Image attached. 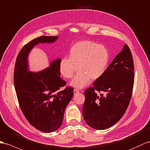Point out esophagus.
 Returning a JSON list of instances; mask_svg holds the SVG:
<instances>
[{
	"mask_svg": "<svg viewBox=\"0 0 150 150\" xmlns=\"http://www.w3.org/2000/svg\"><path fill=\"white\" fill-rule=\"evenodd\" d=\"M79 92H80V91H79V89H74V95H76V93H79Z\"/></svg>",
	"mask_w": 150,
	"mask_h": 150,
	"instance_id": "obj_1",
	"label": "esophagus"
}]
</instances>
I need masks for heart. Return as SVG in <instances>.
Returning a JSON list of instances; mask_svg holds the SVG:
<instances>
[{
	"instance_id": "heart-1",
	"label": "heart",
	"mask_w": 150,
	"mask_h": 150,
	"mask_svg": "<svg viewBox=\"0 0 150 150\" xmlns=\"http://www.w3.org/2000/svg\"><path fill=\"white\" fill-rule=\"evenodd\" d=\"M109 54L105 46L91 41H82L75 43L69 50V58L64 57L60 62V71L64 77L71 79L79 71L71 82V85L83 88L95 81L105 73Z\"/></svg>"
}]
</instances>
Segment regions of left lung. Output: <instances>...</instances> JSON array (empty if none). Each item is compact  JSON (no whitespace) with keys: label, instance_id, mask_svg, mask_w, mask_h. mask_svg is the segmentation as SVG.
Returning a JSON list of instances; mask_svg holds the SVG:
<instances>
[{"label":"left lung","instance_id":"1","mask_svg":"<svg viewBox=\"0 0 150 150\" xmlns=\"http://www.w3.org/2000/svg\"><path fill=\"white\" fill-rule=\"evenodd\" d=\"M134 71L133 57L125 44L103 75L84 92L82 113L89 127L96 130L106 129L123 117L132 98Z\"/></svg>","mask_w":150,"mask_h":150}]
</instances>
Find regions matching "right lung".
<instances>
[{
    "instance_id": "add662e5",
    "label": "right lung",
    "mask_w": 150,
    "mask_h": 150,
    "mask_svg": "<svg viewBox=\"0 0 150 150\" xmlns=\"http://www.w3.org/2000/svg\"><path fill=\"white\" fill-rule=\"evenodd\" d=\"M57 39V36H42L24 45L16 57L14 71L17 98L24 116L32 126L45 133L61 127L74 88L67 86L61 89L67 82L60 76V59L44 70L33 73L27 70V55L34 45Z\"/></svg>"
}]
</instances>
